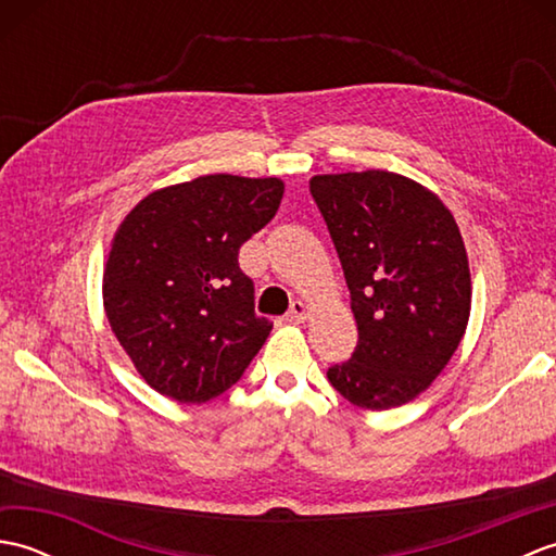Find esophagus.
<instances>
[{"instance_id":"obj_1","label":"esophagus","mask_w":556,"mask_h":556,"mask_svg":"<svg viewBox=\"0 0 556 556\" xmlns=\"http://www.w3.org/2000/svg\"><path fill=\"white\" fill-rule=\"evenodd\" d=\"M305 317H308V305H305L303 301H293L289 313H287V320L289 323H303Z\"/></svg>"}]
</instances>
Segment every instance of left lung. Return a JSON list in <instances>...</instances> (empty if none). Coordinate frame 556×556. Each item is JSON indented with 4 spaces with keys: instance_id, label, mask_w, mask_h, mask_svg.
Masks as SVG:
<instances>
[{
    "instance_id": "1",
    "label": "left lung",
    "mask_w": 556,
    "mask_h": 556,
    "mask_svg": "<svg viewBox=\"0 0 556 556\" xmlns=\"http://www.w3.org/2000/svg\"><path fill=\"white\" fill-rule=\"evenodd\" d=\"M311 193L351 291L358 346L327 380L353 406L387 410L428 389L470 315L458 224L430 188L394 172L317 174Z\"/></svg>"
}]
</instances>
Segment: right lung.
I'll return each instance as SVG.
<instances>
[{"mask_svg": "<svg viewBox=\"0 0 556 556\" xmlns=\"http://www.w3.org/2000/svg\"><path fill=\"white\" fill-rule=\"evenodd\" d=\"M285 181L207 174L152 191L114 233L104 313L140 377L181 404H205L241 380L271 323L239 248L277 215Z\"/></svg>", "mask_w": 556, "mask_h": 556, "instance_id": "obj_1", "label": "right lung"}]
</instances>
